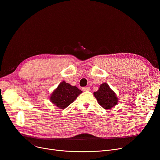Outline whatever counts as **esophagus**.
<instances>
[{"instance_id": "34e87169", "label": "esophagus", "mask_w": 160, "mask_h": 160, "mask_svg": "<svg viewBox=\"0 0 160 160\" xmlns=\"http://www.w3.org/2000/svg\"><path fill=\"white\" fill-rule=\"evenodd\" d=\"M82 90L83 91H89L91 90V88L89 87H84L82 88Z\"/></svg>"}]
</instances>
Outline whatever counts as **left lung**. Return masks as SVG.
<instances>
[{
	"label": "left lung",
	"instance_id": "8db88e82",
	"mask_svg": "<svg viewBox=\"0 0 160 160\" xmlns=\"http://www.w3.org/2000/svg\"><path fill=\"white\" fill-rule=\"evenodd\" d=\"M93 95L97 98L98 103L106 110H110L118 102V98L116 93L107 83H102L98 90L94 92Z\"/></svg>",
	"mask_w": 160,
	"mask_h": 160
}]
</instances>
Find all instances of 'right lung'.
I'll return each instance as SVG.
<instances>
[{
	"label": "right lung",
	"mask_w": 160,
	"mask_h": 160,
	"mask_svg": "<svg viewBox=\"0 0 160 160\" xmlns=\"http://www.w3.org/2000/svg\"><path fill=\"white\" fill-rule=\"evenodd\" d=\"M82 93L77 87L62 81L50 96V100L60 109H65L72 103L78 96Z\"/></svg>",
	"instance_id": "right-lung-1"
}]
</instances>
